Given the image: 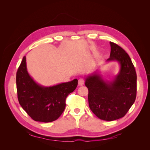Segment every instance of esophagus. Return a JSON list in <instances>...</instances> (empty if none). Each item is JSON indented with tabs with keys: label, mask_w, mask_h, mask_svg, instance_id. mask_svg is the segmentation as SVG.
Returning a JSON list of instances; mask_svg holds the SVG:
<instances>
[{
	"label": "esophagus",
	"mask_w": 150,
	"mask_h": 150,
	"mask_svg": "<svg viewBox=\"0 0 150 150\" xmlns=\"http://www.w3.org/2000/svg\"><path fill=\"white\" fill-rule=\"evenodd\" d=\"M84 84V80L83 78H81L78 81V85L79 86H83Z\"/></svg>",
	"instance_id": "obj_1"
}]
</instances>
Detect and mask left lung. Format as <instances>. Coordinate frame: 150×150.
<instances>
[{
  "label": "left lung",
  "mask_w": 150,
  "mask_h": 150,
  "mask_svg": "<svg viewBox=\"0 0 150 150\" xmlns=\"http://www.w3.org/2000/svg\"><path fill=\"white\" fill-rule=\"evenodd\" d=\"M110 44L111 53L106 62L118 63V73L111 80H106L97 69L85 78L91 110L100 120L108 121L122 117L133 105L137 96V79L128 54L118 45Z\"/></svg>",
  "instance_id": "obj_1"
}]
</instances>
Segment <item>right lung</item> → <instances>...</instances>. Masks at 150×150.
Segmentation results:
<instances>
[{
	"instance_id": "add662e5",
	"label": "right lung",
	"mask_w": 150,
	"mask_h": 150,
	"mask_svg": "<svg viewBox=\"0 0 150 150\" xmlns=\"http://www.w3.org/2000/svg\"><path fill=\"white\" fill-rule=\"evenodd\" d=\"M78 79L51 86L36 83L27 69L26 57L22 59L16 74L19 104L35 121L52 122L58 119L66 107V99L78 86Z\"/></svg>"
}]
</instances>
